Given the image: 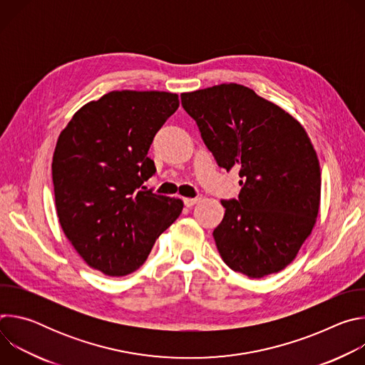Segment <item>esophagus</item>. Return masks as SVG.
<instances>
[{"instance_id": "1", "label": "esophagus", "mask_w": 365, "mask_h": 365, "mask_svg": "<svg viewBox=\"0 0 365 365\" xmlns=\"http://www.w3.org/2000/svg\"><path fill=\"white\" fill-rule=\"evenodd\" d=\"M199 200H200V197H185V199H183V203H185V206L190 207V206L196 205Z\"/></svg>"}]
</instances>
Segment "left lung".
Returning a JSON list of instances; mask_svg holds the SVG:
<instances>
[{
  "label": "left lung",
  "instance_id": "left-lung-1",
  "mask_svg": "<svg viewBox=\"0 0 365 365\" xmlns=\"http://www.w3.org/2000/svg\"><path fill=\"white\" fill-rule=\"evenodd\" d=\"M180 99L218 166L240 170L238 199L221 200L225 215L212 234L225 264L251 279L283 270L319 211L321 168L304 128L238 83Z\"/></svg>",
  "mask_w": 365,
  "mask_h": 365
}]
</instances>
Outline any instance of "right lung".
I'll list each match as a JSON object with an SVG mask.
<instances>
[{"mask_svg": "<svg viewBox=\"0 0 365 365\" xmlns=\"http://www.w3.org/2000/svg\"><path fill=\"white\" fill-rule=\"evenodd\" d=\"M178 108L176 93L113 91L61 133L51 163L56 211L89 267L113 277L135 272L180 215V199L143 190L155 173L150 144Z\"/></svg>", "mask_w": 365, "mask_h": 365, "instance_id": "right-lung-1", "label": "right lung"}]
</instances>
